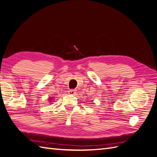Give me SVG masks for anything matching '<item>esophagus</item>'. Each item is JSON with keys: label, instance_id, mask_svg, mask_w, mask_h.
Wrapping results in <instances>:
<instances>
[{"label": "esophagus", "instance_id": "34e87169", "mask_svg": "<svg viewBox=\"0 0 157 157\" xmlns=\"http://www.w3.org/2000/svg\"><path fill=\"white\" fill-rule=\"evenodd\" d=\"M69 94L70 95H75L76 94V90H70L69 91Z\"/></svg>", "mask_w": 157, "mask_h": 157}]
</instances>
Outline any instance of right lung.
<instances>
[{"label": "right lung", "mask_w": 157, "mask_h": 157, "mask_svg": "<svg viewBox=\"0 0 157 157\" xmlns=\"http://www.w3.org/2000/svg\"><path fill=\"white\" fill-rule=\"evenodd\" d=\"M52 99L51 98H50V99H49V101H52Z\"/></svg>", "instance_id": "add662e5"}]
</instances>
